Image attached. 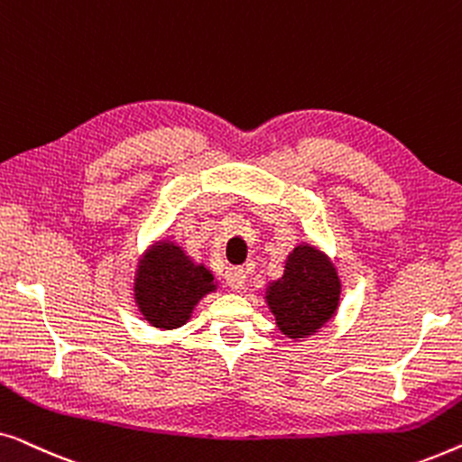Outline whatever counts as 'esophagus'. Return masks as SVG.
Instances as JSON below:
<instances>
[{"label": "esophagus", "instance_id": "34e87169", "mask_svg": "<svg viewBox=\"0 0 462 462\" xmlns=\"http://www.w3.org/2000/svg\"><path fill=\"white\" fill-rule=\"evenodd\" d=\"M225 280L233 290H244V286H245V269L244 267H226Z\"/></svg>", "mask_w": 462, "mask_h": 462}]
</instances>
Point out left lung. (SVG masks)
I'll return each instance as SVG.
<instances>
[{
    "mask_svg": "<svg viewBox=\"0 0 462 462\" xmlns=\"http://www.w3.org/2000/svg\"><path fill=\"white\" fill-rule=\"evenodd\" d=\"M338 271L318 245L300 242L288 252L283 273L264 288V302L282 334L302 340L318 334L338 311Z\"/></svg>",
    "mask_w": 462,
    "mask_h": 462,
    "instance_id": "8db88e82",
    "label": "left lung"
}]
</instances>
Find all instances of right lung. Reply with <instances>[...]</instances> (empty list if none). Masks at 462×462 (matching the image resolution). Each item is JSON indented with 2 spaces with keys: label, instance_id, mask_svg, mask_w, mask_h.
I'll use <instances>...</instances> for the list:
<instances>
[{
  "label": "right lung",
  "instance_id": "obj_1",
  "mask_svg": "<svg viewBox=\"0 0 462 462\" xmlns=\"http://www.w3.org/2000/svg\"><path fill=\"white\" fill-rule=\"evenodd\" d=\"M217 290V277L204 263L189 256L172 237H160L138 258L132 299L149 326L179 330L199 300Z\"/></svg>",
  "mask_w": 462,
  "mask_h": 462
}]
</instances>
